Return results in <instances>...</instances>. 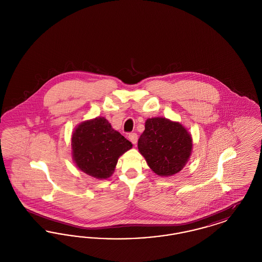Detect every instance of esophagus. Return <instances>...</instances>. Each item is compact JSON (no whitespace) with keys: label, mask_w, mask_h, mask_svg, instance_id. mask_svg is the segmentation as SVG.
<instances>
[{"label":"esophagus","mask_w":262,"mask_h":262,"mask_svg":"<svg viewBox=\"0 0 262 262\" xmlns=\"http://www.w3.org/2000/svg\"><path fill=\"white\" fill-rule=\"evenodd\" d=\"M128 139L132 141V143H133V144H135V145H136L137 143V134H135V133H134V134H129V135H128Z\"/></svg>","instance_id":"34e87169"}]
</instances>
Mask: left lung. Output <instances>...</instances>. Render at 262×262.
<instances>
[{
  "label": "left lung",
  "mask_w": 262,
  "mask_h": 262,
  "mask_svg": "<svg viewBox=\"0 0 262 262\" xmlns=\"http://www.w3.org/2000/svg\"><path fill=\"white\" fill-rule=\"evenodd\" d=\"M137 147L150 169L160 177L179 173L192 151V137L179 122L162 117L147 119Z\"/></svg>",
  "instance_id": "8db88e82"
}]
</instances>
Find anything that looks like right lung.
I'll return each instance as SVG.
<instances>
[{
  "label": "right lung",
  "instance_id": "add662e5",
  "mask_svg": "<svg viewBox=\"0 0 262 262\" xmlns=\"http://www.w3.org/2000/svg\"><path fill=\"white\" fill-rule=\"evenodd\" d=\"M132 147V142L115 130L104 117L81 122L72 135L75 166L98 180L110 178L120 156Z\"/></svg>",
  "mask_w": 262,
  "mask_h": 262
}]
</instances>
